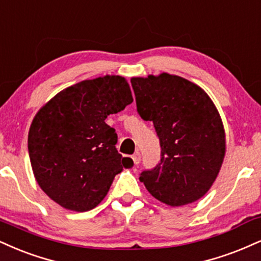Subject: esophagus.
I'll return each mask as SVG.
<instances>
[{
	"instance_id": "1",
	"label": "esophagus",
	"mask_w": 261,
	"mask_h": 261,
	"mask_svg": "<svg viewBox=\"0 0 261 261\" xmlns=\"http://www.w3.org/2000/svg\"><path fill=\"white\" fill-rule=\"evenodd\" d=\"M133 159H134V163L135 164H140L141 163V154H140V152H136L135 153V154L133 155Z\"/></svg>"
}]
</instances>
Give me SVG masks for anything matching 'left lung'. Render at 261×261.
<instances>
[{
    "label": "left lung",
    "mask_w": 261,
    "mask_h": 261,
    "mask_svg": "<svg viewBox=\"0 0 261 261\" xmlns=\"http://www.w3.org/2000/svg\"><path fill=\"white\" fill-rule=\"evenodd\" d=\"M137 113L152 121L161 161L140 180L154 198L171 206L199 199L218 176L225 131L214 103L199 86L176 75L134 77Z\"/></svg>",
    "instance_id": "obj_1"
}]
</instances>
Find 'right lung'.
I'll return each instance as SVG.
<instances>
[{"mask_svg":"<svg viewBox=\"0 0 261 261\" xmlns=\"http://www.w3.org/2000/svg\"><path fill=\"white\" fill-rule=\"evenodd\" d=\"M133 100L124 77L105 76L63 90L40 109L28 149L37 184L49 198L75 212L102 202L115 175L133 164L118 153V135L105 120Z\"/></svg>","mask_w":261,"mask_h":261,"instance_id":"1","label":"right lung"}]
</instances>
